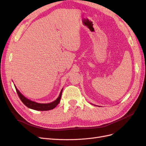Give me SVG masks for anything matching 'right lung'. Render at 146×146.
<instances>
[{
    "mask_svg": "<svg viewBox=\"0 0 146 146\" xmlns=\"http://www.w3.org/2000/svg\"><path fill=\"white\" fill-rule=\"evenodd\" d=\"M15 89H16L18 95V96L20 98L21 101L22 102V103L24 104L25 106H27L28 108L34 110H37V111H48V110H52L54 108H56V106L59 104V102L60 101L61 94H62V90H61L58 98L56 99L55 101H54L50 104H38V103L30 101V100H29V99H27L25 96H23L19 92V91L18 90V89L16 88V86H15Z\"/></svg>",
    "mask_w": 146,
    "mask_h": 146,
    "instance_id": "right-lung-1",
    "label": "right lung"
}]
</instances>
